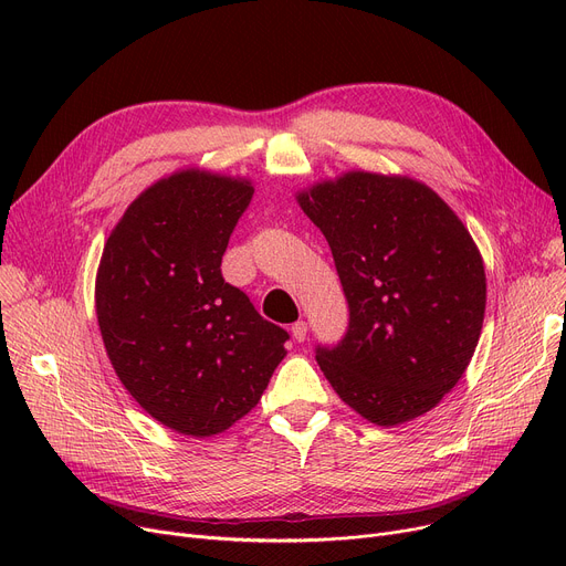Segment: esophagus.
Returning a JSON list of instances; mask_svg holds the SVG:
<instances>
[{"instance_id": "esophagus-1", "label": "esophagus", "mask_w": 566, "mask_h": 566, "mask_svg": "<svg viewBox=\"0 0 566 566\" xmlns=\"http://www.w3.org/2000/svg\"><path fill=\"white\" fill-rule=\"evenodd\" d=\"M291 335H293L295 342H305V337H307V323L305 321L293 323L291 325Z\"/></svg>"}]
</instances>
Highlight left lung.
Masks as SVG:
<instances>
[{"label":"left lung","mask_w":566,"mask_h":566,"mask_svg":"<svg viewBox=\"0 0 566 566\" xmlns=\"http://www.w3.org/2000/svg\"><path fill=\"white\" fill-rule=\"evenodd\" d=\"M333 250L350 321L316 363L371 424L436 408L465 374L486 312L484 259L436 190L406 174L350 169L295 192Z\"/></svg>","instance_id":"obj_1"}]
</instances>
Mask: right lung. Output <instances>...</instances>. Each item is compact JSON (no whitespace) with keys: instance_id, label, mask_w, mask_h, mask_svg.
I'll return each mask as SVG.
<instances>
[{"instance_id":"obj_1","label":"right lung","mask_w":566,"mask_h":566,"mask_svg":"<svg viewBox=\"0 0 566 566\" xmlns=\"http://www.w3.org/2000/svg\"><path fill=\"white\" fill-rule=\"evenodd\" d=\"M252 178L176 169L142 190L109 231L96 273L107 358L163 427L208 438L259 403L289 335L220 273Z\"/></svg>"}]
</instances>
